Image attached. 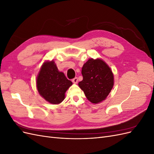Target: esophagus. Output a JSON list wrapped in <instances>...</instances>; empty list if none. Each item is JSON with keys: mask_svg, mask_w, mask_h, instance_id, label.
Listing matches in <instances>:
<instances>
[{"mask_svg": "<svg viewBox=\"0 0 154 154\" xmlns=\"http://www.w3.org/2000/svg\"><path fill=\"white\" fill-rule=\"evenodd\" d=\"M72 82L74 83H75V84H76V83H78V78H74V79H72Z\"/></svg>", "mask_w": 154, "mask_h": 154, "instance_id": "obj_1", "label": "esophagus"}]
</instances>
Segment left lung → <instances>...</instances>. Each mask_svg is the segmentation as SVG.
<instances>
[{
    "label": "left lung",
    "mask_w": 154,
    "mask_h": 154,
    "mask_svg": "<svg viewBox=\"0 0 154 154\" xmlns=\"http://www.w3.org/2000/svg\"><path fill=\"white\" fill-rule=\"evenodd\" d=\"M83 80L78 85L87 100L94 104L104 101L112 91L114 78L110 67L101 58H90L83 64Z\"/></svg>",
    "instance_id": "obj_1"
}]
</instances>
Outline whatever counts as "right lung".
Returning <instances> with one entry per match:
<instances>
[{
	"label": "right lung",
	"instance_id": "obj_1",
	"mask_svg": "<svg viewBox=\"0 0 154 154\" xmlns=\"http://www.w3.org/2000/svg\"><path fill=\"white\" fill-rule=\"evenodd\" d=\"M39 94L49 103L58 105L65 99V94L72 85L63 72L58 71L53 60L43 63L36 80Z\"/></svg>",
	"mask_w": 154,
	"mask_h": 154
}]
</instances>
